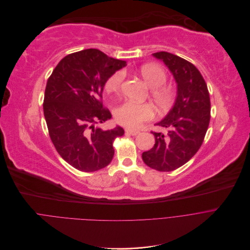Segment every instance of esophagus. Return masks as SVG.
Segmentation results:
<instances>
[{"label":"esophagus","mask_w":250,"mask_h":250,"mask_svg":"<svg viewBox=\"0 0 250 250\" xmlns=\"http://www.w3.org/2000/svg\"><path fill=\"white\" fill-rule=\"evenodd\" d=\"M125 132L127 134H129V135H132V136H136V135H138L140 133L139 131H134V130H131V129H126Z\"/></svg>","instance_id":"1"}]
</instances>
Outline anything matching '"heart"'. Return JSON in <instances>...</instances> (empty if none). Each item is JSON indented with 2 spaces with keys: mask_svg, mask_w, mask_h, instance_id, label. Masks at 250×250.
<instances>
[{
  "mask_svg": "<svg viewBox=\"0 0 250 250\" xmlns=\"http://www.w3.org/2000/svg\"><path fill=\"white\" fill-rule=\"evenodd\" d=\"M140 74L151 90V99L157 108L161 111L168 109L175 98L174 90L165 85L167 80L166 70L157 64H146L140 69ZM125 79V72L122 70L113 73L105 83L107 92L117 93L120 91ZM154 108L151 104H138L131 102L122 104L115 109L114 116L117 123L130 129H138L143 123L154 118Z\"/></svg>",
  "mask_w": 250,
  "mask_h": 250,
  "instance_id": "heart-1",
  "label": "heart"
}]
</instances>
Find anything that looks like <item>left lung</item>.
<instances>
[{"label":"left lung","mask_w":250,"mask_h":250,"mask_svg":"<svg viewBox=\"0 0 250 250\" xmlns=\"http://www.w3.org/2000/svg\"><path fill=\"white\" fill-rule=\"evenodd\" d=\"M168 67L177 83V97L169 113L157 125L169 128L167 136L153 132L156 144L144 152V163L158 171L185 165L203 144L211 118V102L204 78L187 60L161 51L153 54Z\"/></svg>","instance_id":"8db88e82"}]
</instances>
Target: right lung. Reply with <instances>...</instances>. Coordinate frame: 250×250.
<instances>
[{
	"label": "right lung",
	"mask_w": 250,
	"mask_h": 250,
	"mask_svg": "<svg viewBox=\"0 0 250 250\" xmlns=\"http://www.w3.org/2000/svg\"><path fill=\"white\" fill-rule=\"evenodd\" d=\"M125 65L97 49H86L64 57L47 81L43 111L50 139L62 159L80 171L107 167L114 140L124 135L119 126L104 131L94 124L111 118L102 93L107 79Z\"/></svg>",
	"instance_id": "add662e5"
}]
</instances>
